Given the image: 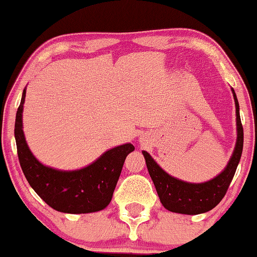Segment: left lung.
<instances>
[{
	"label": "left lung",
	"instance_id": "8db88e82",
	"mask_svg": "<svg viewBox=\"0 0 257 257\" xmlns=\"http://www.w3.org/2000/svg\"><path fill=\"white\" fill-rule=\"evenodd\" d=\"M236 103L237 142L232 157L224 172L211 181L204 183H188L168 175L155 162L147 151H143L145 162L160 200L167 210L182 214H199L214 208L226 194L243 150V126L239 116V104L232 89Z\"/></svg>",
	"mask_w": 257,
	"mask_h": 257
}]
</instances>
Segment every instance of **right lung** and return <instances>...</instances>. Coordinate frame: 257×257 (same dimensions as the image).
Here are the masks:
<instances>
[{
  "label": "right lung",
  "mask_w": 257,
  "mask_h": 257,
  "mask_svg": "<svg viewBox=\"0 0 257 257\" xmlns=\"http://www.w3.org/2000/svg\"><path fill=\"white\" fill-rule=\"evenodd\" d=\"M26 90L15 119V141L21 169L34 192L56 211L64 213H90L101 211L112 200L114 188L125 158L135 150L123 144L106 151L93 164L74 172H61L43 166L32 155L22 131V109Z\"/></svg>",
  "instance_id": "obj_1"
}]
</instances>
